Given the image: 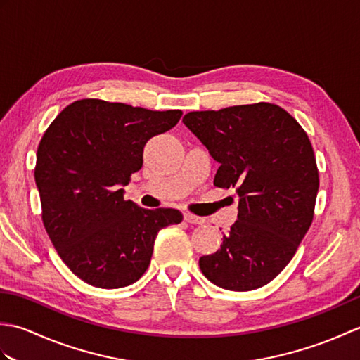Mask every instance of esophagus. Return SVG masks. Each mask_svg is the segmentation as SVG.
Returning a JSON list of instances; mask_svg holds the SVG:
<instances>
[{"mask_svg": "<svg viewBox=\"0 0 360 360\" xmlns=\"http://www.w3.org/2000/svg\"><path fill=\"white\" fill-rule=\"evenodd\" d=\"M184 221L190 224H202L204 223V218L201 217H196L193 213H184Z\"/></svg>", "mask_w": 360, "mask_h": 360, "instance_id": "esophagus-1", "label": "esophagus"}]
</instances>
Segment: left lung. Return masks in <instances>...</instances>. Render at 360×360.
I'll return each instance as SVG.
<instances>
[{"label":"left lung","mask_w":360,"mask_h":360,"mask_svg":"<svg viewBox=\"0 0 360 360\" xmlns=\"http://www.w3.org/2000/svg\"><path fill=\"white\" fill-rule=\"evenodd\" d=\"M182 122L219 162L215 187L240 198L238 219L215 254L200 258L201 271L223 289L262 288L292 259L314 218L319 170L309 137L267 102L192 111Z\"/></svg>","instance_id":"obj_1"}]
</instances>
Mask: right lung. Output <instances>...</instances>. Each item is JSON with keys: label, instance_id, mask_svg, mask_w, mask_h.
I'll return each mask as SVG.
<instances>
[{"label": "right lung", "instance_id": "obj_1", "mask_svg": "<svg viewBox=\"0 0 360 360\" xmlns=\"http://www.w3.org/2000/svg\"><path fill=\"white\" fill-rule=\"evenodd\" d=\"M181 116L82 98L44 131L35 164L41 219L60 258L88 285L117 289L139 280L158 232L182 221L179 210L142 209L120 188L142 168L145 143Z\"/></svg>", "mask_w": 360, "mask_h": 360}]
</instances>
